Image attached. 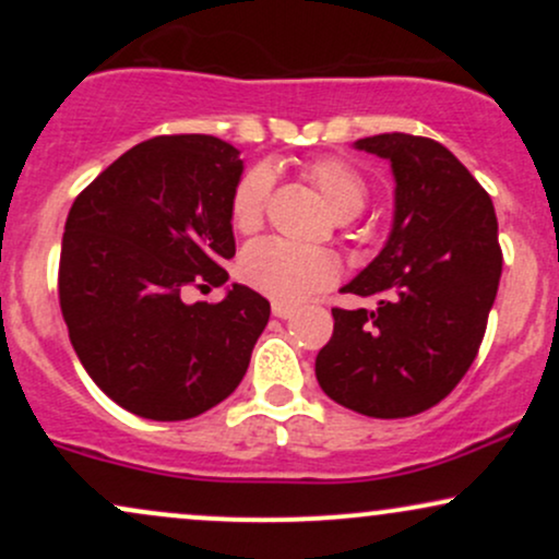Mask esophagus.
<instances>
[{"mask_svg": "<svg viewBox=\"0 0 559 559\" xmlns=\"http://www.w3.org/2000/svg\"><path fill=\"white\" fill-rule=\"evenodd\" d=\"M294 312H297V307H292V305H281V301H273V316H275V318L288 320V318L294 316Z\"/></svg>", "mask_w": 559, "mask_h": 559, "instance_id": "34e87169", "label": "esophagus"}]
</instances>
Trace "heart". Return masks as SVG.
<instances>
[{
    "instance_id": "heart-1",
    "label": "heart",
    "mask_w": 559,
    "mask_h": 559,
    "mask_svg": "<svg viewBox=\"0 0 559 559\" xmlns=\"http://www.w3.org/2000/svg\"><path fill=\"white\" fill-rule=\"evenodd\" d=\"M310 178L338 221L355 217L368 202V181L362 173L338 157H323L310 165ZM273 173L267 165H254L236 183L230 194V223L239 234L260 228L271 194ZM239 273L254 292L281 305H299L312 294L336 284L338 260L329 249L294 247L278 239H260L243 249Z\"/></svg>"
}]
</instances>
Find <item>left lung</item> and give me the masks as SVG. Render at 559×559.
I'll list each match as a JSON object with an SVG mask.
<instances>
[{
    "instance_id": "left-lung-1",
    "label": "left lung",
    "mask_w": 559,
    "mask_h": 559,
    "mask_svg": "<svg viewBox=\"0 0 559 559\" xmlns=\"http://www.w3.org/2000/svg\"><path fill=\"white\" fill-rule=\"evenodd\" d=\"M389 159L394 221L381 252L344 294L376 310H331L316 376L333 402L368 418H409L439 404L478 355L502 275L491 197L439 141L357 139Z\"/></svg>"
}]
</instances>
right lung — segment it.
Masks as SVG:
<instances>
[{
	"instance_id": "add662e5",
	"label": "right lung",
	"mask_w": 559,
	"mask_h": 559,
	"mask_svg": "<svg viewBox=\"0 0 559 559\" xmlns=\"http://www.w3.org/2000/svg\"><path fill=\"white\" fill-rule=\"evenodd\" d=\"M241 152L202 133L128 150L81 191L60 254V307L92 381L150 420H189L241 383L271 301L230 284L217 305L186 301L223 286L236 254L230 194Z\"/></svg>"
}]
</instances>
